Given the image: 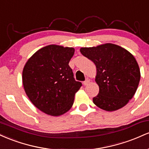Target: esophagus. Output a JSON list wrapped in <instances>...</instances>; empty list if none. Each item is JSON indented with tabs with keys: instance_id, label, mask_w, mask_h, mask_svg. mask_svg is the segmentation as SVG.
Listing matches in <instances>:
<instances>
[{
	"instance_id": "34e87169",
	"label": "esophagus",
	"mask_w": 149,
	"mask_h": 149,
	"mask_svg": "<svg viewBox=\"0 0 149 149\" xmlns=\"http://www.w3.org/2000/svg\"><path fill=\"white\" fill-rule=\"evenodd\" d=\"M89 83H90V80H88V79L85 80V81L83 82V85H88Z\"/></svg>"
}]
</instances>
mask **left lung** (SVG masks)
Listing matches in <instances>:
<instances>
[{"instance_id": "left-lung-1", "label": "left lung", "mask_w": 149, "mask_h": 149, "mask_svg": "<svg viewBox=\"0 0 149 149\" xmlns=\"http://www.w3.org/2000/svg\"><path fill=\"white\" fill-rule=\"evenodd\" d=\"M80 51L97 68L95 81L100 92L93 98L94 104L107 111L125 107L134 95L141 78L134 56L123 47L112 43L81 47Z\"/></svg>"}]
</instances>
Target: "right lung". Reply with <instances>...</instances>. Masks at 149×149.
<instances>
[{"label": "right lung", "mask_w": 149, "mask_h": 149, "mask_svg": "<svg viewBox=\"0 0 149 149\" xmlns=\"http://www.w3.org/2000/svg\"><path fill=\"white\" fill-rule=\"evenodd\" d=\"M74 52L73 47L45 46L34 53L24 67L26 94L37 109L47 115L59 116L67 112L82 86L75 80L69 65Z\"/></svg>", "instance_id": "right-lung-1"}]
</instances>
